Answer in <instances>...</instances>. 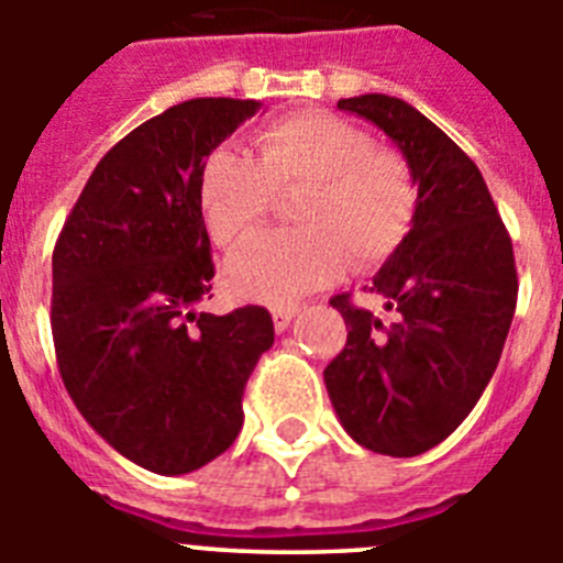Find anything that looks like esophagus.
Returning a JSON list of instances; mask_svg holds the SVG:
<instances>
[{
  "instance_id": "esophagus-1",
  "label": "esophagus",
  "mask_w": 563,
  "mask_h": 563,
  "mask_svg": "<svg viewBox=\"0 0 563 563\" xmlns=\"http://www.w3.org/2000/svg\"><path fill=\"white\" fill-rule=\"evenodd\" d=\"M301 312V305H287V307H276L273 310V327H276V332H285L287 327H290L292 318Z\"/></svg>"
}]
</instances>
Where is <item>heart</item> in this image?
Listing matches in <instances>:
<instances>
[{
  "label": "heart",
  "instance_id": "heart-1",
  "mask_svg": "<svg viewBox=\"0 0 563 563\" xmlns=\"http://www.w3.org/2000/svg\"><path fill=\"white\" fill-rule=\"evenodd\" d=\"M278 197H296L290 217L298 228L253 239L225 271L236 296L271 305L327 285L346 262L357 273L383 265L420 208L409 161L330 112L278 118L253 137V154L220 148L202 168V217L225 251L253 236Z\"/></svg>",
  "mask_w": 563,
  "mask_h": 563
}]
</instances>
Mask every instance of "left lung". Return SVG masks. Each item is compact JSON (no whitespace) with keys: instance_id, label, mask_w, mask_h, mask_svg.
Wrapping results in <instances>:
<instances>
[{"instance_id":"1","label":"left lung","mask_w":563,"mask_h":563,"mask_svg":"<svg viewBox=\"0 0 563 563\" xmlns=\"http://www.w3.org/2000/svg\"><path fill=\"white\" fill-rule=\"evenodd\" d=\"M389 134L415 172L411 233L372 278L386 316L330 298L346 346L324 369L346 434L375 454L417 456L471 415L499 363L516 312L514 242L476 163L411 103L341 98Z\"/></svg>"}]
</instances>
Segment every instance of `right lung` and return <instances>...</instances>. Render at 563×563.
<instances>
[{"mask_svg": "<svg viewBox=\"0 0 563 563\" xmlns=\"http://www.w3.org/2000/svg\"><path fill=\"white\" fill-rule=\"evenodd\" d=\"M258 101L191 98L114 143L53 251L49 327L84 420L152 474L180 476L225 454L253 366L273 346L265 307L202 312L211 239L206 157Z\"/></svg>", "mask_w": 563, "mask_h": 563, "instance_id": "1", "label": "right lung"}]
</instances>
